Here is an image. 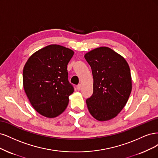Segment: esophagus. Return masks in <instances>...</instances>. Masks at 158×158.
Wrapping results in <instances>:
<instances>
[{
  "label": "esophagus",
  "mask_w": 158,
  "mask_h": 158,
  "mask_svg": "<svg viewBox=\"0 0 158 158\" xmlns=\"http://www.w3.org/2000/svg\"><path fill=\"white\" fill-rule=\"evenodd\" d=\"M77 89L78 90H80L81 89V84H79L77 86Z\"/></svg>",
  "instance_id": "1"
}]
</instances>
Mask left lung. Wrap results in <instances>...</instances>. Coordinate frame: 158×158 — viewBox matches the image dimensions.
Here are the masks:
<instances>
[{"label": "left lung", "mask_w": 158, "mask_h": 158, "mask_svg": "<svg viewBox=\"0 0 158 158\" xmlns=\"http://www.w3.org/2000/svg\"><path fill=\"white\" fill-rule=\"evenodd\" d=\"M93 76V94L86 100L94 118L108 121L118 115L126 105L132 90L129 65L125 59L106 47L85 54Z\"/></svg>", "instance_id": "obj_1"}]
</instances>
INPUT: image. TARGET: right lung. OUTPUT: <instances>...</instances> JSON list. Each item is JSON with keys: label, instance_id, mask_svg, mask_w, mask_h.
I'll return each mask as SVG.
<instances>
[{"label": "right lung", "instance_id": "obj_1", "mask_svg": "<svg viewBox=\"0 0 158 158\" xmlns=\"http://www.w3.org/2000/svg\"><path fill=\"white\" fill-rule=\"evenodd\" d=\"M73 54L68 48L50 44L33 53L24 65L25 93L33 108L46 118L58 116L68 105L74 89L67 65Z\"/></svg>", "mask_w": 158, "mask_h": 158}]
</instances>
